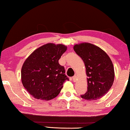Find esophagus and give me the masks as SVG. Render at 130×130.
Wrapping results in <instances>:
<instances>
[{
	"instance_id": "1",
	"label": "esophagus",
	"mask_w": 130,
	"mask_h": 130,
	"mask_svg": "<svg viewBox=\"0 0 130 130\" xmlns=\"http://www.w3.org/2000/svg\"><path fill=\"white\" fill-rule=\"evenodd\" d=\"M72 80L73 81V82H76V79H77V76H74L72 78Z\"/></svg>"
}]
</instances>
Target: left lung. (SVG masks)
<instances>
[{
    "label": "left lung",
    "mask_w": 130,
    "mask_h": 130,
    "mask_svg": "<svg viewBox=\"0 0 130 130\" xmlns=\"http://www.w3.org/2000/svg\"><path fill=\"white\" fill-rule=\"evenodd\" d=\"M73 49L84 62L88 76V90L81 97L88 101L101 98L109 91L114 80L111 58L101 48L88 42L76 44Z\"/></svg>",
    "instance_id": "left-lung-1"
}]
</instances>
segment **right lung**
<instances>
[{
	"label": "right lung",
	"mask_w": 130,
	"mask_h": 130,
	"mask_svg": "<svg viewBox=\"0 0 130 130\" xmlns=\"http://www.w3.org/2000/svg\"><path fill=\"white\" fill-rule=\"evenodd\" d=\"M67 50L63 44L48 43L34 51L23 64L21 80L30 95L50 101L60 93L64 82L69 80L63 66L58 63Z\"/></svg>",
	"instance_id": "right-lung-1"
}]
</instances>
